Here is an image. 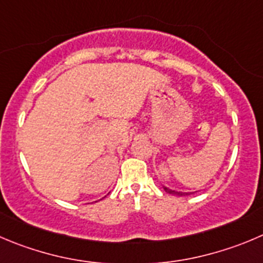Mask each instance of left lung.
Returning <instances> with one entry per match:
<instances>
[{"label":"left lung","mask_w":263,"mask_h":263,"mask_svg":"<svg viewBox=\"0 0 263 263\" xmlns=\"http://www.w3.org/2000/svg\"><path fill=\"white\" fill-rule=\"evenodd\" d=\"M162 189H164V191L165 192H167V194H172V195H176V196H186V195H192V194H195V192L196 191H190V192H183V191H177V190H173V189H169V187H166V186H164V184H162Z\"/></svg>","instance_id":"obj_1"}]
</instances>
